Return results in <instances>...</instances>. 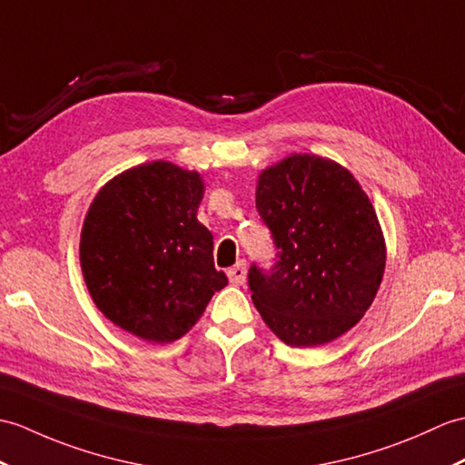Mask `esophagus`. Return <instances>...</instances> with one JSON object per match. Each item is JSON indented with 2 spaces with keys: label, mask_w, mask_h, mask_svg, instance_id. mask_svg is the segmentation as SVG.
<instances>
[{
  "label": "esophagus",
  "mask_w": 465,
  "mask_h": 465,
  "mask_svg": "<svg viewBox=\"0 0 465 465\" xmlns=\"http://www.w3.org/2000/svg\"><path fill=\"white\" fill-rule=\"evenodd\" d=\"M228 277L233 285H242L245 283L247 277V263L245 262H237L232 269H228Z\"/></svg>",
  "instance_id": "34e87169"
}]
</instances>
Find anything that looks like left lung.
<instances>
[{
  "instance_id": "8db88e82",
  "label": "left lung",
  "mask_w": 465,
  "mask_h": 465,
  "mask_svg": "<svg viewBox=\"0 0 465 465\" xmlns=\"http://www.w3.org/2000/svg\"><path fill=\"white\" fill-rule=\"evenodd\" d=\"M255 206L273 233V272L250 269L253 305L289 347L351 331L376 297L386 242L371 198L339 162L289 154L259 172Z\"/></svg>"
}]
</instances>
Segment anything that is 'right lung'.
<instances>
[{
  "label": "right lung",
  "instance_id": "right-lung-1",
  "mask_svg": "<svg viewBox=\"0 0 465 465\" xmlns=\"http://www.w3.org/2000/svg\"><path fill=\"white\" fill-rule=\"evenodd\" d=\"M203 178L166 160L116 174L96 192L81 230V272L96 309L148 342L183 337L228 285L213 235L198 222Z\"/></svg>",
  "mask_w": 465,
  "mask_h": 465
}]
</instances>
